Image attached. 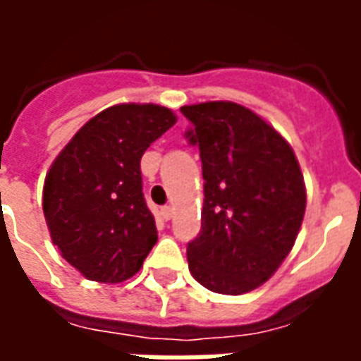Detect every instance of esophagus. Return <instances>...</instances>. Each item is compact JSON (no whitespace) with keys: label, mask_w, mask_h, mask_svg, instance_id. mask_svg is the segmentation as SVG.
Here are the masks:
<instances>
[{"label":"esophagus","mask_w":361,"mask_h":361,"mask_svg":"<svg viewBox=\"0 0 361 361\" xmlns=\"http://www.w3.org/2000/svg\"><path fill=\"white\" fill-rule=\"evenodd\" d=\"M162 219L164 220H170L173 216V209L172 207H170V204H166V207H162Z\"/></svg>","instance_id":"1"}]
</instances>
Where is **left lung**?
Wrapping results in <instances>:
<instances>
[{
  "label": "left lung",
  "instance_id": "obj_1",
  "mask_svg": "<svg viewBox=\"0 0 361 361\" xmlns=\"http://www.w3.org/2000/svg\"><path fill=\"white\" fill-rule=\"evenodd\" d=\"M181 114L204 180L189 271L212 292L245 294L271 279L294 245L305 212L302 170L282 135L245 106L203 102Z\"/></svg>",
  "mask_w": 361,
  "mask_h": 361
}]
</instances>
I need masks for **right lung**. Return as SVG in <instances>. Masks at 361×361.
Returning a JSON list of instances; mask_svg holds the SVG:
<instances>
[{
  "label": "right lung",
  "instance_id": "obj_1",
  "mask_svg": "<svg viewBox=\"0 0 361 361\" xmlns=\"http://www.w3.org/2000/svg\"><path fill=\"white\" fill-rule=\"evenodd\" d=\"M176 123L157 104H118L75 133L44 181L42 209L61 257L96 282H123L158 232L142 195L141 157Z\"/></svg>",
  "mask_w": 361,
  "mask_h": 361
}]
</instances>
